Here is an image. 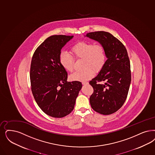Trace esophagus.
<instances>
[{
    "mask_svg": "<svg viewBox=\"0 0 155 155\" xmlns=\"http://www.w3.org/2000/svg\"><path fill=\"white\" fill-rule=\"evenodd\" d=\"M82 85H86L88 84V82H86V81H83V82H82Z\"/></svg>",
    "mask_w": 155,
    "mask_h": 155,
    "instance_id": "34e87169",
    "label": "esophagus"
}]
</instances>
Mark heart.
<instances>
[{
  "label": "heart",
  "mask_w": 155,
  "mask_h": 155,
  "mask_svg": "<svg viewBox=\"0 0 155 155\" xmlns=\"http://www.w3.org/2000/svg\"><path fill=\"white\" fill-rule=\"evenodd\" d=\"M70 53L75 59H82L84 69L71 75L70 78L72 80L84 81L90 79L93 77L94 71H101L107 62L106 48L101 43L93 44L88 41H80L71 48ZM73 58L65 51L59 54V62L68 72H72L74 69V59Z\"/></svg>",
  "instance_id": "heart-1"
}]
</instances>
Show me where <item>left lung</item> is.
<instances>
[{
	"mask_svg": "<svg viewBox=\"0 0 155 155\" xmlns=\"http://www.w3.org/2000/svg\"><path fill=\"white\" fill-rule=\"evenodd\" d=\"M86 37L105 46L107 58L103 69L89 82L94 90L90 97L91 107L102 114H111L121 107L128 96L131 81L128 52L122 42L109 32H89Z\"/></svg>",
	"mask_w": 155,
	"mask_h": 155,
	"instance_id": "left-lung-1",
	"label": "left lung"
}]
</instances>
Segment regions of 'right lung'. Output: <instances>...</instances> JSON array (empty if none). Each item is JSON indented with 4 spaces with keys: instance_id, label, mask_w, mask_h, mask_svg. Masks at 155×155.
I'll return each mask as SVG.
<instances>
[{
    "instance_id": "1",
    "label": "right lung",
    "mask_w": 155,
    "mask_h": 155,
    "mask_svg": "<svg viewBox=\"0 0 155 155\" xmlns=\"http://www.w3.org/2000/svg\"><path fill=\"white\" fill-rule=\"evenodd\" d=\"M73 37L50 36L32 55L30 73L32 94L43 112L53 117H64L71 112L82 87L80 81H67L68 73L59 60L61 49Z\"/></svg>"
}]
</instances>
